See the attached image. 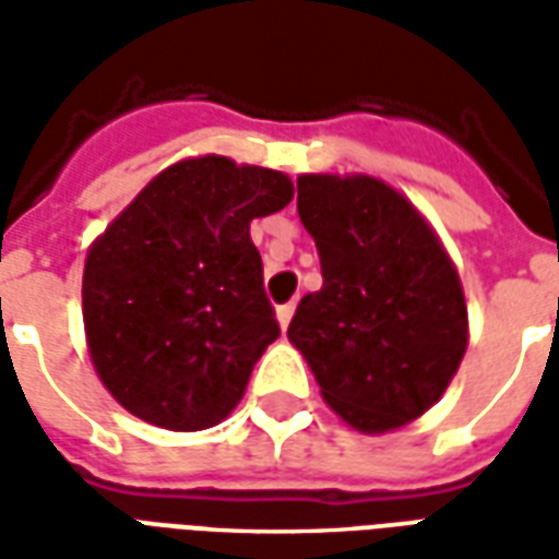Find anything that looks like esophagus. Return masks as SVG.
<instances>
[{
  "label": "esophagus",
  "instance_id": "esophagus-1",
  "mask_svg": "<svg viewBox=\"0 0 559 559\" xmlns=\"http://www.w3.org/2000/svg\"><path fill=\"white\" fill-rule=\"evenodd\" d=\"M293 311H296V305H293V302L278 305V311H275V317H278V326H281V329H287V326H290Z\"/></svg>",
  "mask_w": 559,
  "mask_h": 559
}]
</instances>
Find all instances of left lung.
<instances>
[{"mask_svg": "<svg viewBox=\"0 0 559 559\" xmlns=\"http://www.w3.org/2000/svg\"><path fill=\"white\" fill-rule=\"evenodd\" d=\"M299 218L323 287L287 338L353 431H399L431 411L467 353V299L428 218L365 173H302Z\"/></svg>", "mask_w": 559, "mask_h": 559, "instance_id": "8db88e82", "label": "left lung"}]
</instances>
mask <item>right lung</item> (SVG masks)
Listing matches in <instances>:
<instances>
[{
	"label": "right lung",
	"instance_id": "add662e5",
	"mask_svg": "<svg viewBox=\"0 0 559 559\" xmlns=\"http://www.w3.org/2000/svg\"><path fill=\"white\" fill-rule=\"evenodd\" d=\"M290 200L287 173L197 155L160 170L90 245L86 347L131 416L203 431L236 411L281 335L251 221Z\"/></svg>",
	"mask_w": 559,
	"mask_h": 559
}]
</instances>
